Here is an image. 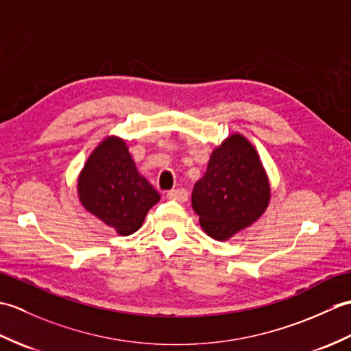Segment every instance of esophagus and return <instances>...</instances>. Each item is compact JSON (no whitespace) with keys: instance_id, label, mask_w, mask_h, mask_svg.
Here are the masks:
<instances>
[{"instance_id":"1","label":"esophagus","mask_w":351,"mask_h":351,"mask_svg":"<svg viewBox=\"0 0 351 351\" xmlns=\"http://www.w3.org/2000/svg\"><path fill=\"white\" fill-rule=\"evenodd\" d=\"M167 199L170 200H176V202H187L189 199V191L185 189H175V190H170L167 193Z\"/></svg>"}]
</instances>
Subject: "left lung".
I'll return each mask as SVG.
<instances>
[{
	"label": "left lung",
	"mask_w": 351,
	"mask_h": 351,
	"mask_svg": "<svg viewBox=\"0 0 351 351\" xmlns=\"http://www.w3.org/2000/svg\"><path fill=\"white\" fill-rule=\"evenodd\" d=\"M270 197V181L256 149L241 134H232L213 151L205 175L193 189L191 205L205 232L226 241L255 223Z\"/></svg>",
	"instance_id": "1"
}]
</instances>
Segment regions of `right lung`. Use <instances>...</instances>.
Returning <instances> with one entry per match:
<instances>
[{"label":"right lung","mask_w":351,"mask_h":351,"mask_svg":"<svg viewBox=\"0 0 351 351\" xmlns=\"http://www.w3.org/2000/svg\"><path fill=\"white\" fill-rule=\"evenodd\" d=\"M78 197L86 210L119 235H131L143 225L147 211L161 199L138 173L125 140L104 138L78 176Z\"/></svg>","instance_id":"right-lung-1"}]
</instances>
